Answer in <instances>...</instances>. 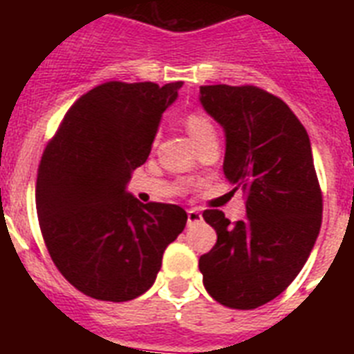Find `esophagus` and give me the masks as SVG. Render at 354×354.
Segmentation results:
<instances>
[{"label":"esophagus","mask_w":354,"mask_h":354,"mask_svg":"<svg viewBox=\"0 0 354 354\" xmlns=\"http://www.w3.org/2000/svg\"><path fill=\"white\" fill-rule=\"evenodd\" d=\"M202 221V213L198 209H189L187 211V222L189 224H196Z\"/></svg>","instance_id":"esophagus-1"}]
</instances>
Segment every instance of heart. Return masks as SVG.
<instances>
[{
    "label": "heart",
    "instance_id": "obj_1",
    "mask_svg": "<svg viewBox=\"0 0 354 354\" xmlns=\"http://www.w3.org/2000/svg\"><path fill=\"white\" fill-rule=\"evenodd\" d=\"M183 124H185L189 136L193 138V141L196 145L200 141H204L205 138L216 136V128L213 124V121H211V118L207 113L200 112V110H191V112L185 113Z\"/></svg>",
    "mask_w": 354,
    "mask_h": 354
}]
</instances>
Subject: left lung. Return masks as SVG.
Listing matches in <instances>:
<instances>
[{
  "mask_svg": "<svg viewBox=\"0 0 354 354\" xmlns=\"http://www.w3.org/2000/svg\"><path fill=\"white\" fill-rule=\"evenodd\" d=\"M200 102L226 130L224 174L246 194L248 218L202 213L216 244L198 268L213 299L250 310L286 290L318 239L324 196L310 139L288 104L257 86H202Z\"/></svg>",
  "mask_w": 354,
  "mask_h": 354,
  "instance_id": "8db88e82",
  "label": "left lung"
}]
</instances>
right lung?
Listing matches in <instances>:
<instances>
[{
    "instance_id": "right-lung-1",
    "label": "right lung",
    "mask_w": 354,
    "mask_h": 354,
    "mask_svg": "<svg viewBox=\"0 0 354 354\" xmlns=\"http://www.w3.org/2000/svg\"><path fill=\"white\" fill-rule=\"evenodd\" d=\"M180 88L121 80L97 86L75 101L41 154V236L58 272L93 299L128 301L149 290L165 248L185 227L180 205L141 204L124 193Z\"/></svg>"
}]
</instances>
